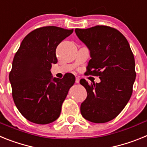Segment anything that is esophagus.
Segmentation results:
<instances>
[{"label": "esophagus", "instance_id": "34e87169", "mask_svg": "<svg viewBox=\"0 0 147 147\" xmlns=\"http://www.w3.org/2000/svg\"><path fill=\"white\" fill-rule=\"evenodd\" d=\"M76 83H80V78L76 77V81H75Z\"/></svg>", "mask_w": 147, "mask_h": 147}]
</instances>
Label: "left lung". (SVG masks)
Instances as JSON below:
<instances>
[{
    "label": "left lung",
    "mask_w": 147,
    "mask_h": 147,
    "mask_svg": "<svg viewBox=\"0 0 147 147\" xmlns=\"http://www.w3.org/2000/svg\"><path fill=\"white\" fill-rule=\"evenodd\" d=\"M75 32L90 51L87 74L98 76L101 80L96 84L80 80L88 93L81 104V114L93 123L110 121L121 112L132 96L136 76L134 56L127 39L117 29L96 26L76 28Z\"/></svg>",
    "instance_id": "1"
}]
</instances>
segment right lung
<instances>
[{
	"label": "right lung",
	"mask_w": 147,
	"mask_h": 147,
	"mask_svg": "<svg viewBox=\"0 0 147 147\" xmlns=\"http://www.w3.org/2000/svg\"><path fill=\"white\" fill-rule=\"evenodd\" d=\"M74 29L45 26L27 34L13 59L9 73L12 97L17 108L29 121L47 124L59 118L62 105L75 82L71 74L53 77L51 65L56 49Z\"/></svg>",
	"instance_id": "right-lung-1"
}]
</instances>
